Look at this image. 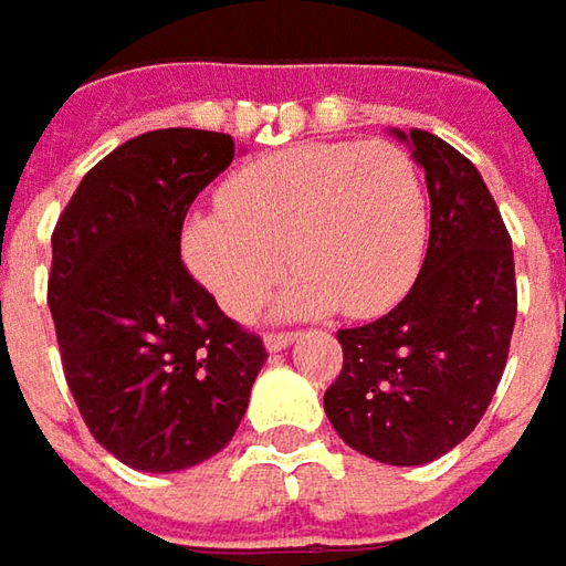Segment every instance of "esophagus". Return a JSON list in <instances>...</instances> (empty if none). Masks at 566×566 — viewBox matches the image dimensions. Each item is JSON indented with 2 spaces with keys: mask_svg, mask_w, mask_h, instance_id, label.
<instances>
[{
  "mask_svg": "<svg viewBox=\"0 0 566 566\" xmlns=\"http://www.w3.org/2000/svg\"><path fill=\"white\" fill-rule=\"evenodd\" d=\"M294 332H282V335H265V350L269 354H279V350H284L287 344H294Z\"/></svg>",
  "mask_w": 566,
  "mask_h": 566,
  "instance_id": "34e87169",
  "label": "esophagus"
}]
</instances>
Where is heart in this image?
<instances>
[{"mask_svg":"<svg viewBox=\"0 0 566 566\" xmlns=\"http://www.w3.org/2000/svg\"><path fill=\"white\" fill-rule=\"evenodd\" d=\"M219 209H193L181 253L234 319H250L284 265L287 319L342 310L369 319L413 287L429 247V197L417 163L388 140H310L238 168ZM289 253L284 254L283 250Z\"/></svg>","mask_w":566,"mask_h":566,"instance_id":"obj_1","label":"heart"}]
</instances>
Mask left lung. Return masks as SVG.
<instances>
[{
    "label": "left lung",
    "mask_w": 566,
    "mask_h": 566,
    "mask_svg": "<svg viewBox=\"0 0 566 566\" xmlns=\"http://www.w3.org/2000/svg\"><path fill=\"white\" fill-rule=\"evenodd\" d=\"M391 134L426 171L429 250L391 313L338 332L344 366L325 417L366 458L419 467L458 448L489 410L514 335V250L463 153L429 130Z\"/></svg>",
    "instance_id": "left-lung-1"
}]
</instances>
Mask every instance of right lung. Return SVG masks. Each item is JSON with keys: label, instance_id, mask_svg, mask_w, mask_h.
Segmentation results:
<instances>
[{"label": "right lung", "instance_id": "1", "mask_svg": "<svg viewBox=\"0 0 566 566\" xmlns=\"http://www.w3.org/2000/svg\"><path fill=\"white\" fill-rule=\"evenodd\" d=\"M231 159L228 134H140L90 168L52 234L50 310L71 395L93 439L140 473L219 454L269 357L181 263L187 209Z\"/></svg>", "mask_w": 566, "mask_h": 566}]
</instances>
